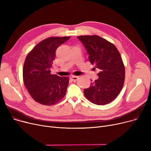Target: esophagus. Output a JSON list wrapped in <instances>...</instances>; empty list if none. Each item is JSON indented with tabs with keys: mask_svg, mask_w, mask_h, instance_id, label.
I'll list each match as a JSON object with an SVG mask.
<instances>
[{
	"mask_svg": "<svg viewBox=\"0 0 151 151\" xmlns=\"http://www.w3.org/2000/svg\"><path fill=\"white\" fill-rule=\"evenodd\" d=\"M71 80L73 81H76L79 79V77L76 76H71Z\"/></svg>",
	"mask_w": 151,
	"mask_h": 151,
	"instance_id": "esophagus-1",
	"label": "esophagus"
}]
</instances>
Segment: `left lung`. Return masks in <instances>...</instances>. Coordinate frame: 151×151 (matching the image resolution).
Masks as SVG:
<instances>
[{
    "mask_svg": "<svg viewBox=\"0 0 151 151\" xmlns=\"http://www.w3.org/2000/svg\"><path fill=\"white\" fill-rule=\"evenodd\" d=\"M89 54L91 64L99 70V78L84 89L85 97L92 104L104 105L112 101L121 91L125 67L116 47L98 35L77 37Z\"/></svg>",
    "mask_w": 151,
    "mask_h": 151,
    "instance_id": "obj_1",
    "label": "left lung"
}]
</instances>
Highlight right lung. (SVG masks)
<instances>
[{
  "instance_id": "right-lung-1",
  "label": "right lung",
  "mask_w": 151,
  "mask_h": 151,
  "mask_svg": "<svg viewBox=\"0 0 151 151\" xmlns=\"http://www.w3.org/2000/svg\"><path fill=\"white\" fill-rule=\"evenodd\" d=\"M70 38H47L37 44L26 58L22 70L24 83L32 99L42 105H54L65 96L68 78L51 75L50 68L55 51Z\"/></svg>"
}]
</instances>
